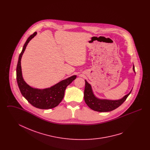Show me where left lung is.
Instances as JSON below:
<instances>
[{"mask_svg":"<svg viewBox=\"0 0 150 150\" xmlns=\"http://www.w3.org/2000/svg\"><path fill=\"white\" fill-rule=\"evenodd\" d=\"M133 70L135 71L133 65ZM130 93L125 96L119 100H100L96 98L93 94L91 85L86 80V86L84 89V97L86 104L93 110L98 112H108L112 111L119 107L126 100Z\"/></svg>","mask_w":150,"mask_h":150,"instance_id":"obj_1","label":"left lung"}]
</instances>
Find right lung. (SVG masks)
I'll return each mask as SVG.
<instances>
[{
	"label": "right lung",
	"instance_id": "1",
	"mask_svg": "<svg viewBox=\"0 0 150 150\" xmlns=\"http://www.w3.org/2000/svg\"><path fill=\"white\" fill-rule=\"evenodd\" d=\"M35 32L31 35L25 43L20 53L16 69V79L18 86L22 95L33 106L40 109H50L57 106L63 100L66 87L76 78V75L64 80L50 88L38 89L33 88L27 84L22 76L21 60L22 56L30 40L36 35Z\"/></svg>",
	"mask_w": 150,
	"mask_h": 150
}]
</instances>
